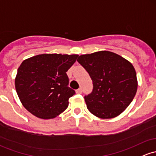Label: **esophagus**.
Masks as SVG:
<instances>
[{
    "instance_id": "34e87169",
    "label": "esophagus",
    "mask_w": 156,
    "mask_h": 156,
    "mask_svg": "<svg viewBox=\"0 0 156 156\" xmlns=\"http://www.w3.org/2000/svg\"><path fill=\"white\" fill-rule=\"evenodd\" d=\"M76 93H78V94H81V93H82V89H81V88L78 89V90H76Z\"/></svg>"
}]
</instances>
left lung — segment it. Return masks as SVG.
Listing matches in <instances>:
<instances>
[{
    "mask_svg": "<svg viewBox=\"0 0 156 156\" xmlns=\"http://www.w3.org/2000/svg\"><path fill=\"white\" fill-rule=\"evenodd\" d=\"M77 61L92 81V92L84 96L89 111L101 119H112L124 112L138 87L133 64L109 51L82 55Z\"/></svg>",
    "mask_w": 156,
    "mask_h": 156,
    "instance_id": "obj_1",
    "label": "left lung"
}]
</instances>
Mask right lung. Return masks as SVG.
Segmentation results:
<instances>
[{
  "label": "right lung",
  "instance_id": "add662e5",
  "mask_svg": "<svg viewBox=\"0 0 156 156\" xmlns=\"http://www.w3.org/2000/svg\"><path fill=\"white\" fill-rule=\"evenodd\" d=\"M78 55L42 54L22 62L15 84L23 107L43 119L55 118L68 107L69 98L75 95L68 87L66 72Z\"/></svg>",
  "mask_w": 156,
  "mask_h": 156
}]
</instances>
